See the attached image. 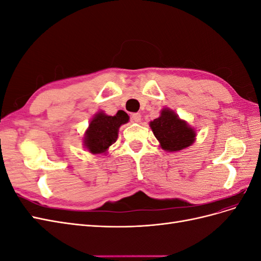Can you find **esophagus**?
<instances>
[{
    "label": "esophagus",
    "mask_w": 261,
    "mask_h": 261,
    "mask_svg": "<svg viewBox=\"0 0 261 261\" xmlns=\"http://www.w3.org/2000/svg\"><path fill=\"white\" fill-rule=\"evenodd\" d=\"M132 121L139 123V122L141 121V115H140V113H133V114H132Z\"/></svg>",
    "instance_id": "esophagus-1"
}]
</instances>
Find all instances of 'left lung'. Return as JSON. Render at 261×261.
<instances>
[{
    "label": "left lung",
    "instance_id": "8db88e82",
    "mask_svg": "<svg viewBox=\"0 0 261 261\" xmlns=\"http://www.w3.org/2000/svg\"><path fill=\"white\" fill-rule=\"evenodd\" d=\"M149 126L165 151H179L191 147L196 140V129L169 108H163L160 116L150 122Z\"/></svg>",
    "mask_w": 261,
    "mask_h": 261
}]
</instances>
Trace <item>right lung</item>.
<instances>
[{
    "mask_svg": "<svg viewBox=\"0 0 261 261\" xmlns=\"http://www.w3.org/2000/svg\"><path fill=\"white\" fill-rule=\"evenodd\" d=\"M128 121V114L122 110L113 116L99 111L93 115L84 134V148L92 154H107L118 137V129Z\"/></svg>",
    "mask_w": 261,
    "mask_h": 261,
    "instance_id": "right-lung-1",
    "label": "right lung"
}]
</instances>
